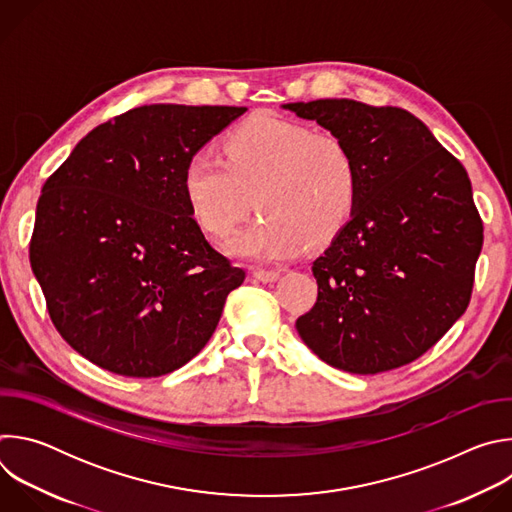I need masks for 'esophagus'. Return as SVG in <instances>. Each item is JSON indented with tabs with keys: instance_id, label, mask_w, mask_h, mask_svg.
Returning a JSON list of instances; mask_svg holds the SVG:
<instances>
[{
	"instance_id": "1",
	"label": "esophagus",
	"mask_w": 512,
	"mask_h": 512,
	"mask_svg": "<svg viewBox=\"0 0 512 512\" xmlns=\"http://www.w3.org/2000/svg\"><path fill=\"white\" fill-rule=\"evenodd\" d=\"M253 277L263 283H273L279 279V271L277 269H253Z\"/></svg>"
}]
</instances>
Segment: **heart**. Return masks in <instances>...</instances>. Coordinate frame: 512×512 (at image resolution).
Here are the masks:
<instances>
[{
  "label": "heart",
  "instance_id": "heart-1",
  "mask_svg": "<svg viewBox=\"0 0 512 512\" xmlns=\"http://www.w3.org/2000/svg\"><path fill=\"white\" fill-rule=\"evenodd\" d=\"M182 190L196 225L214 239L231 237L257 200L261 216L229 243V253L281 261L308 243H332L352 221L360 174L348 145L332 133L259 113L237 125L223 154L194 152Z\"/></svg>",
  "mask_w": 512,
  "mask_h": 512
}]
</instances>
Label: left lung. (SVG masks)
<instances>
[{
	"instance_id": "left-lung-1",
	"label": "left lung",
	"mask_w": 512,
	"mask_h": 512,
	"mask_svg": "<svg viewBox=\"0 0 512 512\" xmlns=\"http://www.w3.org/2000/svg\"><path fill=\"white\" fill-rule=\"evenodd\" d=\"M338 135L360 174L352 221L314 261L318 300L296 328L330 367L413 362L466 312L482 218L464 166L409 111L352 99L287 103Z\"/></svg>"
}]
</instances>
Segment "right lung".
<instances>
[{
    "mask_svg": "<svg viewBox=\"0 0 512 512\" xmlns=\"http://www.w3.org/2000/svg\"><path fill=\"white\" fill-rule=\"evenodd\" d=\"M247 107L143 105L87 133L46 180L30 241L54 328L81 356L152 379L192 360L245 279L182 190L188 158Z\"/></svg>",
    "mask_w": 512,
    "mask_h": 512,
    "instance_id": "add662e5",
    "label": "right lung"
}]
</instances>
